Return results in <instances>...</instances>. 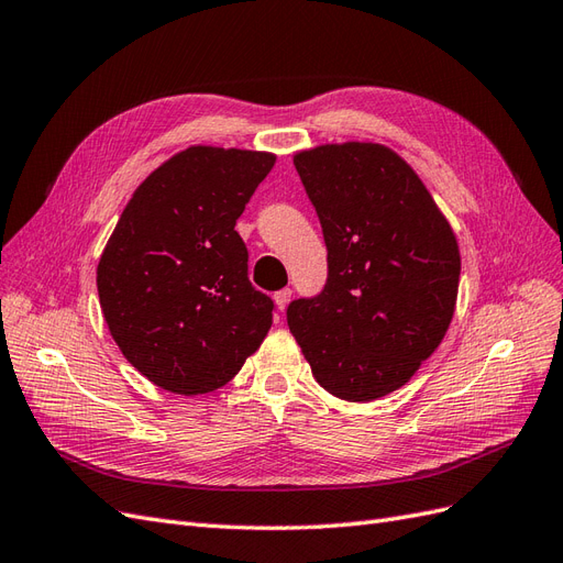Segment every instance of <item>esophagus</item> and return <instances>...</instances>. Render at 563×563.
<instances>
[{
	"mask_svg": "<svg viewBox=\"0 0 563 563\" xmlns=\"http://www.w3.org/2000/svg\"><path fill=\"white\" fill-rule=\"evenodd\" d=\"M290 297H292V290H278L276 295H273V301H276V309L278 311H285L287 309V303H290Z\"/></svg>",
	"mask_w": 563,
	"mask_h": 563,
	"instance_id": "obj_1",
	"label": "esophagus"
}]
</instances>
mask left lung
I'll list each match as a JSON object with an SVG mask.
<instances>
[{"instance_id": "8db88e82", "label": "left lung", "mask_w": 563, "mask_h": 563, "mask_svg": "<svg viewBox=\"0 0 563 563\" xmlns=\"http://www.w3.org/2000/svg\"><path fill=\"white\" fill-rule=\"evenodd\" d=\"M328 245V283L287 307L316 382L365 404L410 382L451 325L460 247L417 172L373 141L295 153Z\"/></svg>"}]
</instances>
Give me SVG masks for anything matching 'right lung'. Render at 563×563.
Wrapping results in <instances>:
<instances>
[{
  "mask_svg": "<svg viewBox=\"0 0 563 563\" xmlns=\"http://www.w3.org/2000/svg\"><path fill=\"white\" fill-rule=\"evenodd\" d=\"M276 155L188 146L132 192L96 266L122 356L159 389L198 396L231 382L262 346L273 301L247 278L235 231Z\"/></svg>",
  "mask_w": 563,
  "mask_h": 563,
  "instance_id": "add662e5",
  "label": "right lung"
}]
</instances>
